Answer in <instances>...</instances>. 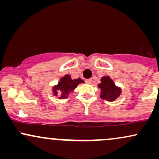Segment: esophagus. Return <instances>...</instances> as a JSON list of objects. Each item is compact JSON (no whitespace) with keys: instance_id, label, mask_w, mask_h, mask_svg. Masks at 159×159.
I'll use <instances>...</instances> for the list:
<instances>
[{"instance_id":"esophagus-1","label":"esophagus","mask_w":159,"mask_h":159,"mask_svg":"<svg viewBox=\"0 0 159 159\" xmlns=\"http://www.w3.org/2000/svg\"><path fill=\"white\" fill-rule=\"evenodd\" d=\"M85 81H86V83H87V84H92L93 80L91 79V78H90V79H87Z\"/></svg>"}]
</instances>
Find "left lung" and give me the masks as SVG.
<instances>
[{
	"instance_id": "8db88e82",
	"label": "left lung",
	"mask_w": 159,
	"mask_h": 159,
	"mask_svg": "<svg viewBox=\"0 0 159 159\" xmlns=\"http://www.w3.org/2000/svg\"><path fill=\"white\" fill-rule=\"evenodd\" d=\"M98 87L101 90L100 98L108 102L114 101L121 94V88L116 87L114 81L109 76L102 78L101 83L98 84Z\"/></svg>"
}]
</instances>
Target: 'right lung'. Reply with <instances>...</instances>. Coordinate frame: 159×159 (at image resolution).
Wrapping results in <instances>:
<instances>
[{"label":"right lung","instance_id":"add662e5","mask_svg":"<svg viewBox=\"0 0 159 159\" xmlns=\"http://www.w3.org/2000/svg\"><path fill=\"white\" fill-rule=\"evenodd\" d=\"M83 80L78 78L77 79H72L71 75H66L61 78L60 81L57 85L52 87V93L54 96H59V98H68L69 95L75 90L78 84L84 83Z\"/></svg>","mask_w":159,"mask_h":159}]
</instances>
